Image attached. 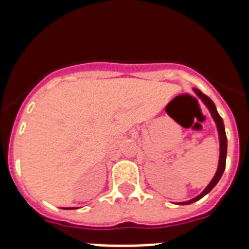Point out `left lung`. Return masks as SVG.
Returning a JSON list of instances; mask_svg holds the SVG:
<instances>
[{
  "label": "left lung",
  "mask_w": 249,
  "mask_h": 249,
  "mask_svg": "<svg viewBox=\"0 0 249 249\" xmlns=\"http://www.w3.org/2000/svg\"><path fill=\"white\" fill-rule=\"evenodd\" d=\"M193 91H195V93L201 98L202 102L207 106V108L210 109L213 120H214L215 124H217V129H218V136H219V162H218V168H217V172H215L214 177L212 178V181L210 182V184L204 188L203 192H202L199 196H197V197H195L193 199H191V201L181 202L179 204H191L193 203V202L201 199L202 197H204V196L207 195V193H210L211 191L214 188L215 184L218 183L219 179H221L222 175H223L224 172V168H226V158H227V136H226V131H224L223 120H222V117L218 114V112H217V108H215L213 101L211 100L208 96L202 93V92L197 89H195Z\"/></svg>",
  "instance_id": "1"
}]
</instances>
